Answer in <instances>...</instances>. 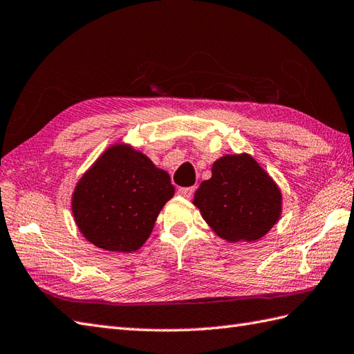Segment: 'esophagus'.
Listing matches in <instances>:
<instances>
[{
	"mask_svg": "<svg viewBox=\"0 0 354 354\" xmlns=\"http://www.w3.org/2000/svg\"><path fill=\"white\" fill-rule=\"evenodd\" d=\"M178 193L183 197H185V199H190L194 193V187H183V188H179Z\"/></svg>",
	"mask_w": 354,
	"mask_h": 354,
	"instance_id": "1",
	"label": "esophagus"
}]
</instances>
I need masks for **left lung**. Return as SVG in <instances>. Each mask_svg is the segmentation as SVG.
Returning a JSON list of instances; mask_svg holds the SVG:
<instances>
[{"mask_svg": "<svg viewBox=\"0 0 354 354\" xmlns=\"http://www.w3.org/2000/svg\"><path fill=\"white\" fill-rule=\"evenodd\" d=\"M194 193L193 205L220 238L257 241L282 216V192L249 153H226Z\"/></svg>", "mask_w": 354, "mask_h": 354, "instance_id": "1", "label": "left lung"}]
</instances>
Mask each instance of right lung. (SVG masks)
Returning <instances> with one entry per match:
<instances>
[{"label": "right lung", "mask_w": 354, "mask_h": 354, "mask_svg": "<svg viewBox=\"0 0 354 354\" xmlns=\"http://www.w3.org/2000/svg\"><path fill=\"white\" fill-rule=\"evenodd\" d=\"M174 194L166 170L129 143H114L78 179L71 208L88 243L131 253L146 243Z\"/></svg>", "instance_id": "right-lung-1"}]
</instances>
